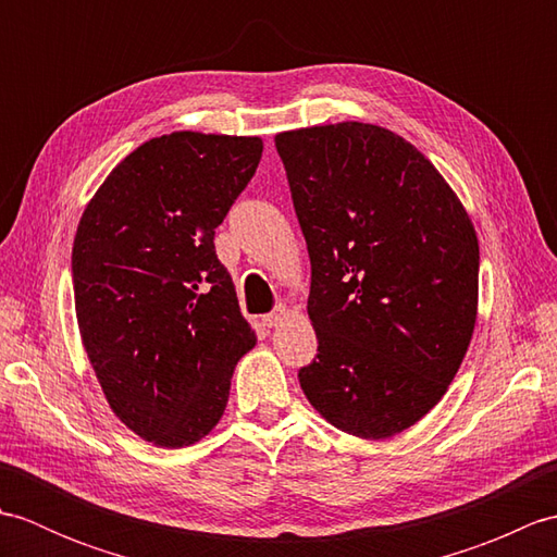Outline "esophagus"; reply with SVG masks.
I'll use <instances>...</instances> for the list:
<instances>
[{
	"mask_svg": "<svg viewBox=\"0 0 557 557\" xmlns=\"http://www.w3.org/2000/svg\"><path fill=\"white\" fill-rule=\"evenodd\" d=\"M287 318H289V309H287V306H277L275 311L268 313V315H263V325H268V327H277L280 323H285Z\"/></svg>",
	"mask_w": 557,
	"mask_h": 557,
	"instance_id": "1",
	"label": "esophagus"
}]
</instances>
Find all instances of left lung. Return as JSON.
I'll return each instance as SVG.
<instances>
[{
  "instance_id": "left-lung-1",
  "label": "left lung",
  "mask_w": 557,
  "mask_h": 557,
  "mask_svg": "<svg viewBox=\"0 0 557 557\" xmlns=\"http://www.w3.org/2000/svg\"><path fill=\"white\" fill-rule=\"evenodd\" d=\"M311 258L306 399L335 429L385 441L455 381L479 311L467 208L409 140L339 122L275 136Z\"/></svg>"
}]
</instances>
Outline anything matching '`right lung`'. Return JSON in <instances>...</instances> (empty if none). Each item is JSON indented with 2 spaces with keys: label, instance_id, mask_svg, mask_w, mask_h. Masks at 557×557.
<instances>
[{
  "label": "right lung",
  "instance_id": "obj_1",
  "mask_svg": "<svg viewBox=\"0 0 557 557\" xmlns=\"http://www.w3.org/2000/svg\"><path fill=\"white\" fill-rule=\"evenodd\" d=\"M260 156L258 136L150 138L81 215L71 270L83 347L116 419L158 447L215 429L234 366L256 347L212 239Z\"/></svg>",
  "mask_w": 557,
  "mask_h": 557
}]
</instances>
